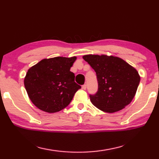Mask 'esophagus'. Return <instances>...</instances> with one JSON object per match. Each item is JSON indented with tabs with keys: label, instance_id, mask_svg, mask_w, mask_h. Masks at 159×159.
<instances>
[{
	"label": "esophagus",
	"instance_id": "obj_1",
	"mask_svg": "<svg viewBox=\"0 0 159 159\" xmlns=\"http://www.w3.org/2000/svg\"><path fill=\"white\" fill-rule=\"evenodd\" d=\"M82 89L84 90H86V89H87V84H84L82 85Z\"/></svg>",
	"mask_w": 159,
	"mask_h": 159
}]
</instances>
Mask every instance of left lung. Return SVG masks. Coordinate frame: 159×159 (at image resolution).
<instances>
[{"instance_id": "left-lung-1", "label": "left lung", "mask_w": 159, "mask_h": 159, "mask_svg": "<svg viewBox=\"0 0 159 159\" xmlns=\"http://www.w3.org/2000/svg\"><path fill=\"white\" fill-rule=\"evenodd\" d=\"M84 61L96 72L98 91L89 94L94 106L105 112L123 109L135 96L140 77L138 71L120 58L106 55H85Z\"/></svg>"}]
</instances>
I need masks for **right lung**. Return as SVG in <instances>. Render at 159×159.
Wrapping results in <instances>:
<instances>
[{"label": "right lung", "mask_w": 159, "mask_h": 159, "mask_svg": "<svg viewBox=\"0 0 159 159\" xmlns=\"http://www.w3.org/2000/svg\"><path fill=\"white\" fill-rule=\"evenodd\" d=\"M75 60V57L45 58L28 70L25 89L36 107L54 113L70 104L75 93L81 89L75 82V74L70 70Z\"/></svg>", "instance_id": "right-lung-1"}]
</instances>
